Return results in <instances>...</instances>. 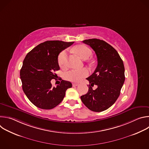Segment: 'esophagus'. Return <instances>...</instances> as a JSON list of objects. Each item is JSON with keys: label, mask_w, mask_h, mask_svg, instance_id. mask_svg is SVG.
I'll return each instance as SVG.
<instances>
[{"label": "esophagus", "mask_w": 149, "mask_h": 149, "mask_svg": "<svg viewBox=\"0 0 149 149\" xmlns=\"http://www.w3.org/2000/svg\"><path fill=\"white\" fill-rule=\"evenodd\" d=\"M78 86V84H77V83H74V84H72V86H73V87H77V86Z\"/></svg>", "instance_id": "obj_1"}]
</instances>
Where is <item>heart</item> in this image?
I'll use <instances>...</instances> for the list:
<instances>
[{
    "label": "heart",
    "mask_w": 149,
    "mask_h": 149,
    "mask_svg": "<svg viewBox=\"0 0 149 149\" xmlns=\"http://www.w3.org/2000/svg\"><path fill=\"white\" fill-rule=\"evenodd\" d=\"M75 53L82 59H88L92 54L91 49L84 45H79L74 48ZM67 61V52L66 50L62 51L58 55V62L61 67H65ZM89 74L86 68L81 70H71L64 74V77L67 80L72 82H79L82 78L87 77Z\"/></svg>",
    "instance_id": "1"
}]
</instances>
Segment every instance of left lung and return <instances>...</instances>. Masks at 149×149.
I'll list each match as a JSON object with an SVG mask.
<instances>
[{
  "label": "left lung",
  "mask_w": 149,
  "mask_h": 149,
  "mask_svg": "<svg viewBox=\"0 0 149 149\" xmlns=\"http://www.w3.org/2000/svg\"><path fill=\"white\" fill-rule=\"evenodd\" d=\"M82 42L95 51L98 64L87 78L89 89L81 99L90 110L101 112L110 107L120 95L125 80L124 63L117 51L104 40L89 39ZM94 84L97 86L95 91L92 87Z\"/></svg>",
  "instance_id": "8db88e82"
}]
</instances>
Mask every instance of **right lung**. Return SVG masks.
<instances>
[{
	"label": "right lung",
	"mask_w": 149,
	"mask_h": 149,
	"mask_svg": "<svg viewBox=\"0 0 149 149\" xmlns=\"http://www.w3.org/2000/svg\"><path fill=\"white\" fill-rule=\"evenodd\" d=\"M74 42L47 40L37 45L25 56L20 77L24 93L36 107L44 110L55 107L63 100L67 90L72 87L70 81L63 79L53 87L51 81L57 75L54 72L60 69L58 55Z\"/></svg>",
	"instance_id": "obj_1"
}]
</instances>
